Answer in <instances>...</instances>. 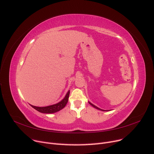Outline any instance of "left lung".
Masks as SVG:
<instances>
[{"mask_svg":"<svg viewBox=\"0 0 154 154\" xmlns=\"http://www.w3.org/2000/svg\"><path fill=\"white\" fill-rule=\"evenodd\" d=\"M89 103L91 105V106H92L93 107H94V108H95L96 109H99V110H101V111H106V110H103V109H100V108H98V107H97V106H96L95 105H94V104H92L91 103H90V102H89ZM107 111H108V110H107Z\"/></svg>","mask_w":154,"mask_h":154,"instance_id":"left-lung-1","label":"left lung"}]
</instances>
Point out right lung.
<instances>
[{
  "label": "right lung",
  "mask_w": 154,
  "mask_h": 154,
  "mask_svg": "<svg viewBox=\"0 0 154 154\" xmlns=\"http://www.w3.org/2000/svg\"><path fill=\"white\" fill-rule=\"evenodd\" d=\"M70 94V91H69L66 93V96L62 99L60 102H59L55 104H53L48 106H45V107H37L31 105L33 108L37 110L38 111L42 112V113H46V114H50V113H54L57 111H59L60 110L62 109L64 107L66 106V103L68 102L69 97Z\"/></svg>",
  "instance_id": "right-lung-1"
}]
</instances>
